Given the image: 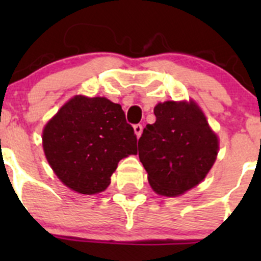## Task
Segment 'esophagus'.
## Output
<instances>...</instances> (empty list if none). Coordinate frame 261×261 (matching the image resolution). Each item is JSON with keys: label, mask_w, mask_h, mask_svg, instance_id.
<instances>
[{"label": "esophagus", "mask_w": 261, "mask_h": 261, "mask_svg": "<svg viewBox=\"0 0 261 261\" xmlns=\"http://www.w3.org/2000/svg\"><path fill=\"white\" fill-rule=\"evenodd\" d=\"M134 131H135L136 136H138V138H140L141 133H143V126H141L140 123H136V125H134Z\"/></svg>", "instance_id": "1"}]
</instances>
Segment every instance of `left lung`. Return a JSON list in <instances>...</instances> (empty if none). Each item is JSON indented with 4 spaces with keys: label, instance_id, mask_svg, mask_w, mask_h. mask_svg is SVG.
I'll list each match as a JSON object with an SVG mask.
<instances>
[{
    "label": "left lung",
    "instance_id": "1",
    "mask_svg": "<svg viewBox=\"0 0 261 261\" xmlns=\"http://www.w3.org/2000/svg\"><path fill=\"white\" fill-rule=\"evenodd\" d=\"M154 123L139 139V158L158 194L175 197L203 180L217 156L218 140L194 102L158 103Z\"/></svg>",
    "mask_w": 261,
    "mask_h": 261
}]
</instances>
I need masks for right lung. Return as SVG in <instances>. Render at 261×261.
<instances>
[{
    "label": "right lung",
    "instance_id": "right-lung-1",
    "mask_svg": "<svg viewBox=\"0 0 261 261\" xmlns=\"http://www.w3.org/2000/svg\"><path fill=\"white\" fill-rule=\"evenodd\" d=\"M138 139L118 103L75 96L46 123L43 146L50 167L82 194L105 191L122 158L138 152Z\"/></svg>",
    "mask_w": 261,
    "mask_h": 261
}]
</instances>
